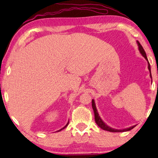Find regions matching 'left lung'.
I'll use <instances>...</instances> for the list:
<instances>
[{
    "label": "left lung",
    "instance_id": "1",
    "mask_svg": "<svg viewBox=\"0 0 158 158\" xmlns=\"http://www.w3.org/2000/svg\"><path fill=\"white\" fill-rule=\"evenodd\" d=\"M137 43L138 44V47H139V50L140 52V53L142 54V55L143 56V57L145 58L147 61H148V69H149V71H150V77L152 78V75H151V69H150V62H148V57H147V55H146V53L145 52H144L143 47L141 44H140V43L137 41ZM92 107H93V109H94V115H95V121H96V123L97 124V125L101 128L103 130H106V131H111V132H122V131H129L131 130V129H132L135 126H132V127H130L129 128H127V129H113L111 128V127H110L108 126L105 124L104 122H103V120L101 119L100 116H99V114L98 113V111H97L96 109V103H95V101L94 99L92 100Z\"/></svg>",
    "mask_w": 158,
    "mask_h": 158
}]
</instances>
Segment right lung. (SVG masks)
I'll use <instances>...</instances> for the list:
<instances>
[{
	"label": "right lung",
	"instance_id": "obj_1",
	"mask_svg": "<svg viewBox=\"0 0 158 158\" xmlns=\"http://www.w3.org/2000/svg\"><path fill=\"white\" fill-rule=\"evenodd\" d=\"M68 123H69V122H68V124H67L65 125V126H64V127H63V128H62V129H60V130H58L57 131H61V130H62V129H64V128H65V127H67V126H68Z\"/></svg>",
	"mask_w": 158,
	"mask_h": 158
}]
</instances>
